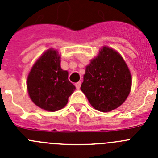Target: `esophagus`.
Masks as SVG:
<instances>
[{"mask_svg": "<svg viewBox=\"0 0 158 158\" xmlns=\"http://www.w3.org/2000/svg\"><path fill=\"white\" fill-rule=\"evenodd\" d=\"M81 82L78 81L77 83H75V86H76L77 89H79L81 88Z\"/></svg>", "mask_w": 158, "mask_h": 158, "instance_id": "1", "label": "esophagus"}]
</instances>
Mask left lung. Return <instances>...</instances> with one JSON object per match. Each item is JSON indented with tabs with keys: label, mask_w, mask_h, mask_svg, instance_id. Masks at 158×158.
Here are the masks:
<instances>
[{
	"label": "left lung",
	"mask_w": 158,
	"mask_h": 158,
	"mask_svg": "<svg viewBox=\"0 0 158 158\" xmlns=\"http://www.w3.org/2000/svg\"><path fill=\"white\" fill-rule=\"evenodd\" d=\"M132 85L130 69L121 54L107 46L85 67L81 90L95 109H116L129 96Z\"/></svg>",
	"instance_id": "8db88e82"
}]
</instances>
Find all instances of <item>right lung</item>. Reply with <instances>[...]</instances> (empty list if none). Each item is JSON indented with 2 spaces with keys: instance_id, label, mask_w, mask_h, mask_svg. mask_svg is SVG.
I'll list each match as a JSON object with an SVG mask.
<instances>
[{
  "instance_id": "right-lung-1",
  "label": "right lung",
  "mask_w": 158,
  "mask_h": 158,
  "mask_svg": "<svg viewBox=\"0 0 158 158\" xmlns=\"http://www.w3.org/2000/svg\"><path fill=\"white\" fill-rule=\"evenodd\" d=\"M61 55L50 48L36 60L27 79L31 101L42 109L56 111L68 103L75 86L68 80L69 73L61 68Z\"/></svg>"
}]
</instances>
